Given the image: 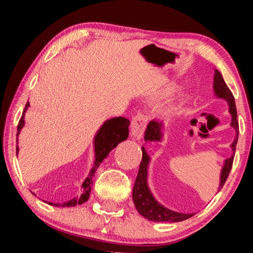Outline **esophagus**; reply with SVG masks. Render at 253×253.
Instances as JSON below:
<instances>
[{
    "instance_id": "obj_1",
    "label": "esophagus",
    "mask_w": 253,
    "mask_h": 253,
    "mask_svg": "<svg viewBox=\"0 0 253 253\" xmlns=\"http://www.w3.org/2000/svg\"><path fill=\"white\" fill-rule=\"evenodd\" d=\"M147 116L145 114L138 113L137 115L132 117V121H131V132H132V136L137 139L143 136L145 127H146L147 124Z\"/></svg>"
}]
</instances>
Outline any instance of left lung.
Masks as SVG:
<instances>
[{"label": "left lung", "instance_id": "1", "mask_svg": "<svg viewBox=\"0 0 253 253\" xmlns=\"http://www.w3.org/2000/svg\"><path fill=\"white\" fill-rule=\"evenodd\" d=\"M213 87H214V91H215V94L219 96V98H222L226 100L228 105H229V112L231 114V116H233L231 126L237 131L236 138H235L234 143L231 144V148H233L234 154L231 155L229 159H227L226 162H224V167L222 169V171H221V182L219 186V190H220L223 186L224 183H226L228 176H229V172L231 170V167H233L234 155H235V151H236V144L238 139V121H237L236 105H235V98L233 93H231L230 89L228 88L222 75H221L217 70H215V75H214ZM161 127H162V123H159L154 120L151 121L147 126L146 132H145V140H151V141L161 140L162 138ZM141 151H143V158H141L139 170H138V175H137L136 182H134L133 191H132V199L138 212H139L144 217H146V219L151 221H157V222H167V221L168 222H179V221L186 220L189 219V217H191L193 214H183V213L174 212V211H170L160 205V204L153 198L150 189L147 188V183H146L147 165H148V161H150V158H148V155L144 147H141Z\"/></svg>", "mask_w": 253, "mask_h": 253}]
</instances>
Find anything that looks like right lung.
Wrapping results in <instances>:
<instances>
[{
    "label": "right lung",
    "mask_w": 253,
    "mask_h": 253,
    "mask_svg": "<svg viewBox=\"0 0 253 253\" xmlns=\"http://www.w3.org/2000/svg\"><path fill=\"white\" fill-rule=\"evenodd\" d=\"M30 106V103L27 102L25 105V110L27 107ZM24 110V113H25ZM24 113L22 114V117H20L18 127H17V136H18L20 130L24 126ZM129 126L130 122L129 120H126V117H115V119H112L103 124L101 129L99 130V132L96 133L95 139H94V145H95V164L94 167L92 168L91 172H89L88 177L85 179V182L83 183V193L81 196L75 197L74 199L69 200L67 203L62 204H51L53 206H62V207H71L79 205V204L85 203L86 200L88 199L89 193H91L92 185H93V176L95 174L96 168L99 167V165L101 164L103 159H105L107 155L109 154V152L115 148L117 145H119L121 141L126 140L127 136H129ZM17 152H18V147H17Z\"/></svg>",
    "instance_id": "1"
}]
</instances>
